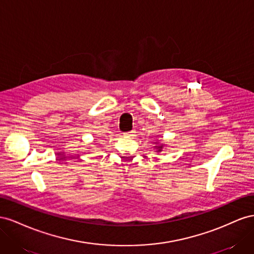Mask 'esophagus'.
Listing matches in <instances>:
<instances>
[{
  "instance_id": "1",
  "label": "esophagus",
  "mask_w": 254,
  "mask_h": 254,
  "mask_svg": "<svg viewBox=\"0 0 254 254\" xmlns=\"http://www.w3.org/2000/svg\"><path fill=\"white\" fill-rule=\"evenodd\" d=\"M135 134V131H131V132H127V133H125V136L126 137H133Z\"/></svg>"
}]
</instances>
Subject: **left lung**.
<instances>
[{"instance_id":"obj_1","label":"left lung","mask_w":254,"mask_h":254,"mask_svg":"<svg viewBox=\"0 0 254 254\" xmlns=\"http://www.w3.org/2000/svg\"><path fill=\"white\" fill-rule=\"evenodd\" d=\"M154 148L156 149V152H162L164 149V144H157Z\"/></svg>"}]
</instances>
